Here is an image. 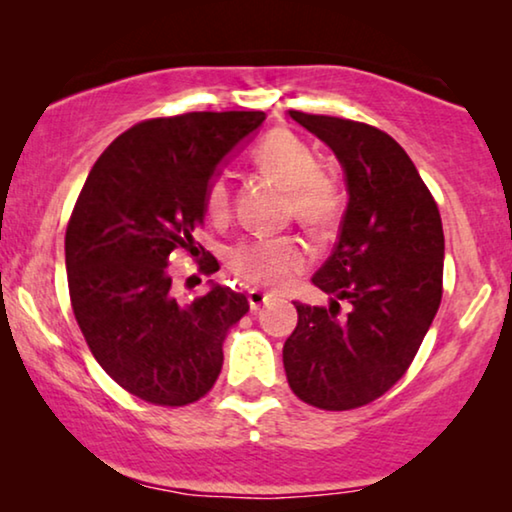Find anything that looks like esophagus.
Returning <instances> with one entry per match:
<instances>
[{
    "label": "esophagus",
    "mask_w": 512,
    "mask_h": 512,
    "mask_svg": "<svg viewBox=\"0 0 512 512\" xmlns=\"http://www.w3.org/2000/svg\"><path fill=\"white\" fill-rule=\"evenodd\" d=\"M247 298H249L251 310H261L265 303H270V300H272V293L261 291V289H251Z\"/></svg>",
    "instance_id": "34e87169"
}]
</instances>
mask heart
I'll return each instance as SVG.
<instances>
[{
	"label": "heart",
	"mask_w": 512,
	"mask_h": 512,
	"mask_svg": "<svg viewBox=\"0 0 512 512\" xmlns=\"http://www.w3.org/2000/svg\"><path fill=\"white\" fill-rule=\"evenodd\" d=\"M254 165L265 177L289 191L293 216L310 228L333 226L342 209V188L333 174L319 170L317 156L303 139L286 130H275L256 144ZM228 184L223 177L212 179L207 188V212L223 216L228 209ZM305 249L286 237H261L242 242L230 251V268L251 284L279 289L305 265Z\"/></svg>",
	"instance_id": "b5f03b06"
}]
</instances>
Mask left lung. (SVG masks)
<instances>
[{
	"label": "left lung",
	"mask_w": 512,
	"mask_h": 512,
	"mask_svg": "<svg viewBox=\"0 0 512 512\" xmlns=\"http://www.w3.org/2000/svg\"><path fill=\"white\" fill-rule=\"evenodd\" d=\"M335 153L347 209L333 254L312 277L328 307L296 303L284 370L300 401L352 410L389 391L415 359L443 298L445 237L436 200L396 139L373 125L289 111ZM350 312L339 317V303Z\"/></svg>",
	"instance_id": "obj_1"
}]
</instances>
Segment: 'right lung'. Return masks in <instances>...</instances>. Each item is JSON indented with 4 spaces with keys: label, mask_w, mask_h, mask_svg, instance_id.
<instances>
[{
    "label": "right lung",
    "mask_w": 512,
    "mask_h": 512,
    "mask_svg": "<svg viewBox=\"0 0 512 512\" xmlns=\"http://www.w3.org/2000/svg\"><path fill=\"white\" fill-rule=\"evenodd\" d=\"M263 121V111H193L137 123L81 188L65 237L74 317L104 373L142 401L205 396L221 373L226 331L249 312L244 293L219 284L179 303L167 265L174 249L193 247L209 184Z\"/></svg>",
    "instance_id": "1"
}]
</instances>
